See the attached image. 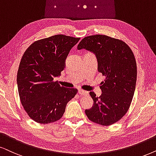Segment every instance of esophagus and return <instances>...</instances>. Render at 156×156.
I'll use <instances>...</instances> for the list:
<instances>
[{
  "instance_id": "obj_1",
  "label": "esophagus",
  "mask_w": 156,
  "mask_h": 156,
  "mask_svg": "<svg viewBox=\"0 0 156 156\" xmlns=\"http://www.w3.org/2000/svg\"><path fill=\"white\" fill-rule=\"evenodd\" d=\"M78 94H79L80 95L84 96V95H86V94H88V91H86V90H84L80 89V90H78Z\"/></svg>"
}]
</instances>
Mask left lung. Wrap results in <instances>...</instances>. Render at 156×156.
<instances>
[{
	"mask_svg": "<svg viewBox=\"0 0 156 156\" xmlns=\"http://www.w3.org/2000/svg\"><path fill=\"white\" fill-rule=\"evenodd\" d=\"M81 49L96 55L98 71L105 76L100 84L101 96L89 93L94 104L86 109V116L100 125H113L125 115L133 100L137 80L135 55L122 40L101 34L84 37L78 45Z\"/></svg>",
	"mask_w": 156,
	"mask_h": 156,
	"instance_id": "left-lung-1",
	"label": "left lung"
}]
</instances>
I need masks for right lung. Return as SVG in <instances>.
Segmentation results:
<instances>
[{
  "label": "right lung",
  "mask_w": 156,
  "mask_h": 156,
  "mask_svg": "<svg viewBox=\"0 0 156 156\" xmlns=\"http://www.w3.org/2000/svg\"><path fill=\"white\" fill-rule=\"evenodd\" d=\"M80 38L58 34L33 42L23 53L17 73L19 97L29 117L49 124L63 115L76 88L60 86L55 77L66 67L68 53Z\"/></svg>",
  "instance_id": "right-lung-1"
}]
</instances>
